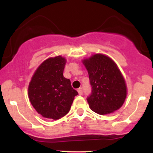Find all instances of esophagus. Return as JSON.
Returning a JSON list of instances; mask_svg holds the SVG:
<instances>
[{
  "label": "esophagus",
  "mask_w": 153,
  "mask_h": 153,
  "mask_svg": "<svg viewBox=\"0 0 153 153\" xmlns=\"http://www.w3.org/2000/svg\"><path fill=\"white\" fill-rule=\"evenodd\" d=\"M78 94L79 95H82V88H79L78 89Z\"/></svg>",
  "instance_id": "34e87169"
}]
</instances>
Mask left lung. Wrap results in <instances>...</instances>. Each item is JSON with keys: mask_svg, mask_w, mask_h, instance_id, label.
Instances as JSON below:
<instances>
[{"mask_svg": "<svg viewBox=\"0 0 153 153\" xmlns=\"http://www.w3.org/2000/svg\"><path fill=\"white\" fill-rule=\"evenodd\" d=\"M92 87L87 98L91 109L101 115L113 113L122 106L127 94L125 80L114 61L103 54L82 59Z\"/></svg>", "mask_w": 153, "mask_h": 153, "instance_id": "left-lung-1", "label": "left lung"}]
</instances>
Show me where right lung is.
<instances>
[{
	"instance_id": "add662e5",
	"label": "right lung",
	"mask_w": 153,
	"mask_h": 153,
	"mask_svg": "<svg viewBox=\"0 0 153 153\" xmlns=\"http://www.w3.org/2000/svg\"><path fill=\"white\" fill-rule=\"evenodd\" d=\"M66 59L56 56L45 59L31 77L28 88L29 101L39 114L54 120L69 112L78 92L63 76Z\"/></svg>"
}]
</instances>
